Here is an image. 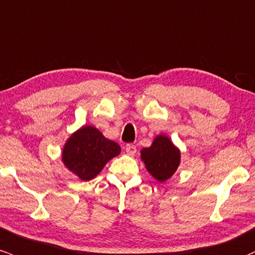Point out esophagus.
I'll return each instance as SVG.
<instances>
[{
	"label": "esophagus",
	"mask_w": 255,
	"mask_h": 255,
	"mask_svg": "<svg viewBox=\"0 0 255 255\" xmlns=\"http://www.w3.org/2000/svg\"><path fill=\"white\" fill-rule=\"evenodd\" d=\"M125 150H126V152H127L129 156L135 155V152H136L135 145H133V144H127V145H126Z\"/></svg>",
	"instance_id": "34e87169"
}]
</instances>
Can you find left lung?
<instances>
[{
    "instance_id": "1",
    "label": "left lung",
    "mask_w": 255,
    "mask_h": 255,
    "mask_svg": "<svg viewBox=\"0 0 255 255\" xmlns=\"http://www.w3.org/2000/svg\"><path fill=\"white\" fill-rule=\"evenodd\" d=\"M141 159L150 174L162 183L177 170L180 163V151L173 145L168 136L158 135L150 147L141 150Z\"/></svg>"
}]
</instances>
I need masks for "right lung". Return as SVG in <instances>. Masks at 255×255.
Masks as SVG:
<instances>
[{"label":"right lung","instance_id":"obj_1","mask_svg":"<svg viewBox=\"0 0 255 255\" xmlns=\"http://www.w3.org/2000/svg\"><path fill=\"white\" fill-rule=\"evenodd\" d=\"M120 152L117 142L106 139L97 128L85 126L68 139L63 149V162L66 168L87 181L96 178Z\"/></svg>","mask_w":255,"mask_h":255}]
</instances>
